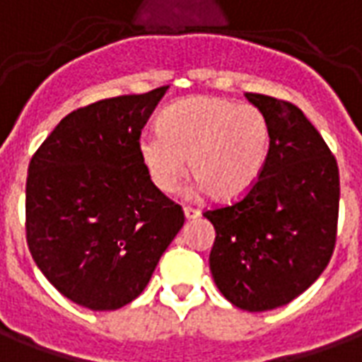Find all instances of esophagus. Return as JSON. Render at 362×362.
Masks as SVG:
<instances>
[{
    "mask_svg": "<svg viewBox=\"0 0 362 362\" xmlns=\"http://www.w3.org/2000/svg\"><path fill=\"white\" fill-rule=\"evenodd\" d=\"M183 212H185V218H187V220H194V218H199L200 216L199 208H192V206H185Z\"/></svg>",
    "mask_w": 362,
    "mask_h": 362,
    "instance_id": "esophagus-1",
    "label": "esophagus"
}]
</instances>
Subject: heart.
<instances>
[{"label": "heart", "instance_id": "1", "mask_svg": "<svg viewBox=\"0 0 362 362\" xmlns=\"http://www.w3.org/2000/svg\"><path fill=\"white\" fill-rule=\"evenodd\" d=\"M270 152V127L257 105L228 98L194 96L175 102L160 117V131L139 139L150 181L173 192L189 171L214 199L235 200L252 189Z\"/></svg>", "mask_w": 362, "mask_h": 362}]
</instances>
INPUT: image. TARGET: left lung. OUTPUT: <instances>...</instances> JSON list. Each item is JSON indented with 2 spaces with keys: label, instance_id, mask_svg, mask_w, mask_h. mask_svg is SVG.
I'll list each match as a JSON object with an SVG mask.
<instances>
[{
  "label": "left lung",
  "instance_id": "1",
  "mask_svg": "<svg viewBox=\"0 0 362 362\" xmlns=\"http://www.w3.org/2000/svg\"><path fill=\"white\" fill-rule=\"evenodd\" d=\"M268 119L270 152L260 177L241 199L204 212L216 239L210 272L235 307H284L315 284L334 255L339 170L299 107L245 92Z\"/></svg>",
  "mask_w": 362,
  "mask_h": 362
}]
</instances>
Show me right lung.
<instances>
[{
    "label": "right lung",
    "instance_id": "1",
    "mask_svg": "<svg viewBox=\"0 0 362 362\" xmlns=\"http://www.w3.org/2000/svg\"><path fill=\"white\" fill-rule=\"evenodd\" d=\"M168 88L78 107L28 163V249L47 281L81 307L115 310L136 299L183 228V208L150 181L139 156Z\"/></svg>",
    "mask_w": 362,
    "mask_h": 362
}]
</instances>
